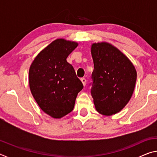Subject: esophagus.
Returning a JSON list of instances; mask_svg holds the SVG:
<instances>
[{
  "mask_svg": "<svg viewBox=\"0 0 157 157\" xmlns=\"http://www.w3.org/2000/svg\"><path fill=\"white\" fill-rule=\"evenodd\" d=\"M81 81L82 82V84H83L84 86H86V79L85 78H81Z\"/></svg>",
  "mask_w": 157,
  "mask_h": 157,
  "instance_id": "esophagus-1",
  "label": "esophagus"
}]
</instances>
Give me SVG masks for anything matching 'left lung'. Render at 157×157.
<instances>
[{
  "label": "left lung",
  "instance_id": "8db88e82",
  "mask_svg": "<svg viewBox=\"0 0 157 157\" xmlns=\"http://www.w3.org/2000/svg\"><path fill=\"white\" fill-rule=\"evenodd\" d=\"M91 55L94 70L91 92L95 109L105 116L116 114L132 97L136 69L123 52L107 42L93 44Z\"/></svg>",
  "mask_w": 157,
  "mask_h": 157
}]
</instances>
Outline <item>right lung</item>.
Listing matches in <instances>:
<instances>
[{"instance_id":"1","label":"right lung","mask_w":157,"mask_h":157,"mask_svg":"<svg viewBox=\"0 0 157 157\" xmlns=\"http://www.w3.org/2000/svg\"><path fill=\"white\" fill-rule=\"evenodd\" d=\"M78 44L57 39L39 53L29 70V84L42 111L61 118L73 111L83 84L66 58Z\"/></svg>"}]
</instances>
